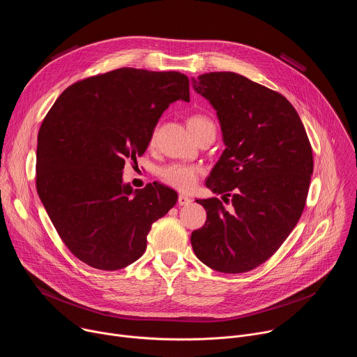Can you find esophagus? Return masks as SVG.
I'll use <instances>...</instances> for the list:
<instances>
[{
  "mask_svg": "<svg viewBox=\"0 0 357 357\" xmlns=\"http://www.w3.org/2000/svg\"><path fill=\"white\" fill-rule=\"evenodd\" d=\"M192 202V199L188 196V195H183V193H179L178 196V203L181 206H185V205H189V203Z\"/></svg>",
  "mask_w": 357,
  "mask_h": 357,
  "instance_id": "1",
  "label": "esophagus"
}]
</instances>
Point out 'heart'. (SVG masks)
Instances as JSON below:
<instances>
[{
	"instance_id": "heart-1",
	"label": "heart",
	"mask_w": 357,
	"mask_h": 357,
	"mask_svg": "<svg viewBox=\"0 0 357 357\" xmlns=\"http://www.w3.org/2000/svg\"><path fill=\"white\" fill-rule=\"evenodd\" d=\"M188 126L190 132L196 135L206 127H213V123L206 116L193 114L189 117ZM154 142H155V132H152L149 137V145H152ZM199 171L200 169L196 165H190L185 162H171L158 171V176L164 183L178 190H189L195 186Z\"/></svg>"
}]
</instances>
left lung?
Here are the masks:
<instances>
[{"mask_svg":"<svg viewBox=\"0 0 357 357\" xmlns=\"http://www.w3.org/2000/svg\"><path fill=\"white\" fill-rule=\"evenodd\" d=\"M193 87L222 126L226 149L206 186L229 208L218 197L196 200L208 219L192 231V248L216 271L245 273L267 261L296 226L314 171L312 146L278 91L233 72L200 75Z\"/></svg>","mask_w":357,"mask_h":357,"instance_id":"obj_1","label":"left lung"}]
</instances>
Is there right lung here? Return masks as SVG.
Listing matches in <instances>:
<instances>
[{
    "label": "right lung",
    "mask_w": 357,
    "mask_h": 357,
    "mask_svg": "<svg viewBox=\"0 0 357 357\" xmlns=\"http://www.w3.org/2000/svg\"><path fill=\"white\" fill-rule=\"evenodd\" d=\"M189 101L179 72L121 68L69 86L38 132L36 190L66 247L87 266L116 271L138 260L151 225L175 206V190L123 183L162 113Z\"/></svg>",
    "instance_id": "right-lung-1"
}]
</instances>
